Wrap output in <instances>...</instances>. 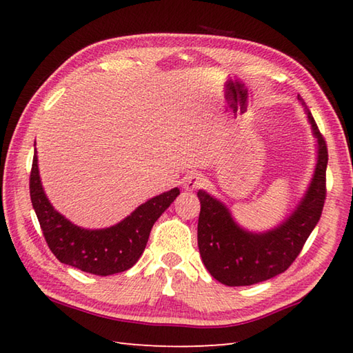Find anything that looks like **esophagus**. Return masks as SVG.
<instances>
[{"label":"esophagus","instance_id":"obj_1","mask_svg":"<svg viewBox=\"0 0 353 353\" xmlns=\"http://www.w3.org/2000/svg\"><path fill=\"white\" fill-rule=\"evenodd\" d=\"M203 182H205V177L201 176L200 172L194 171V172H190V174L183 179V188L186 191H194L200 188V186L203 185Z\"/></svg>","mask_w":353,"mask_h":353}]
</instances>
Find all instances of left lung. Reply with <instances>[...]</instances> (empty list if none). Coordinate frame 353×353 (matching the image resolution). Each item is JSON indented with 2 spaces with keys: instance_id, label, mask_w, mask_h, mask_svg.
Wrapping results in <instances>:
<instances>
[{
  "instance_id": "left-lung-1",
  "label": "left lung",
  "mask_w": 353,
  "mask_h": 353,
  "mask_svg": "<svg viewBox=\"0 0 353 353\" xmlns=\"http://www.w3.org/2000/svg\"><path fill=\"white\" fill-rule=\"evenodd\" d=\"M299 100L303 104L301 97ZM306 115L317 138L316 171L301 205L279 226L264 234H253L238 226L220 200L201 190L197 192L201 205L197 226L200 256L219 282L244 287L283 273L302 252L319 223L326 199L327 147L310 109Z\"/></svg>"
}]
</instances>
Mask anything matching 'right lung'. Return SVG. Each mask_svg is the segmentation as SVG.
Listing matches in <instances>:
<instances>
[{
    "instance_id": "right-lung-1",
    "label": "right lung",
    "mask_w": 353,
    "mask_h": 353,
    "mask_svg": "<svg viewBox=\"0 0 353 353\" xmlns=\"http://www.w3.org/2000/svg\"><path fill=\"white\" fill-rule=\"evenodd\" d=\"M179 194L172 188L150 199L115 226L91 230L72 224L51 206L42 188L36 154L30 172V199L50 250L63 264L97 276L121 273L137 264L153 224Z\"/></svg>"
}]
</instances>
